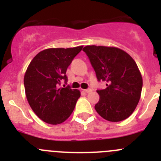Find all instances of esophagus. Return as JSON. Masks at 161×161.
I'll list each match as a JSON object with an SVG mask.
<instances>
[{
	"label": "esophagus",
	"instance_id": "obj_1",
	"mask_svg": "<svg viewBox=\"0 0 161 161\" xmlns=\"http://www.w3.org/2000/svg\"><path fill=\"white\" fill-rule=\"evenodd\" d=\"M84 91H85V93H90V92H92V89H84Z\"/></svg>",
	"mask_w": 161,
	"mask_h": 161
}]
</instances>
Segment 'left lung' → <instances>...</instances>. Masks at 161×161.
Returning a JSON list of instances; mask_svg holds the SVG:
<instances>
[{"instance_id": "obj_1", "label": "left lung", "mask_w": 161, "mask_h": 161, "mask_svg": "<svg viewBox=\"0 0 161 161\" xmlns=\"http://www.w3.org/2000/svg\"><path fill=\"white\" fill-rule=\"evenodd\" d=\"M88 55L97 80L106 88L97 90L100 99L95 109L109 122H120L131 114L141 97L143 78L133 58L115 47L86 46Z\"/></svg>"}]
</instances>
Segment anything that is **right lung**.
Instances as JSON below:
<instances>
[{
  "label": "right lung",
  "mask_w": 161,
  "mask_h": 161,
  "mask_svg": "<svg viewBox=\"0 0 161 161\" xmlns=\"http://www.w3.org/2000/svg\"><path fill=\"white\" fill-rule=\"evenodd\" d=\"M83 46L48 48L31 60L24 76L25 97L30 106L41 120L52 125L64 123L73 111L80 93L69 86L59 88L67 80L66 71Z\"/></svg>",
  "instance_id": "add662e5"
}]
</instances>
